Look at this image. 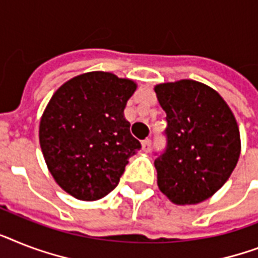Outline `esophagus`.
<instances>
[{
    "instance_id": "esophagus-1",
    "label": "esophagus",
    "mask_w": 258,
    "mask_h": 258,
    "mask_svg": "<svg viewBox=\"0 0 258 258\" xmlns=\"http://www.w3.org/2000/svg\"><path fill=\"white\" fill-rule=\"evenodd\" d=\"M151 146H152V142H151V139H146L142 142V148H143L144 152H150Z\"/></svg>"
}]
</instances>
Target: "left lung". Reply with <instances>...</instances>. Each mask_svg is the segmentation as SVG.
<instances>
[{"mask_svg":"<svg viewBox=\"0 0 258 258\" xmlns=\"http://www.w3.org/2000/svg\"><path fill=\"white\" fill-rule=\"evenodd\" d=\"M155 93L167 114V147L155 159L159 189L175 204L204 202L240 158L233 112L217 91L190 79L155 86Z\"/></svg>","mask_w":258,"mask_h":258,"instance_id":"left-lung-1","label":"left lung"}]
</instances>
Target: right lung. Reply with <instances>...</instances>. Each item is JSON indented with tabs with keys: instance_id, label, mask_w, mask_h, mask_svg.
<instances>
[{
	"instance_id": "add662e5",
	"label": "right lung",
	"mask_w": 258,
	"mask_h": 258,
	"mask_svg": "<svg viewBox=\"0 0 258 258\" xmlns=\"http://www.w3.org/2000/svg\"><path fill=\"white\" fill-rule=\"evenodd\" d=\"M135 90L131 79L91 71L63 83L46 106L42 154L58 185L75 199L93 202L110 194L142 148L123 114Z\"/></svg>"
}]
</instances>
